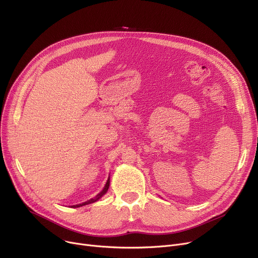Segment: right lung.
Wrapping results in <instances>:
<instances>
[{"instance_id":"right-lung-1","label":"right lung","mask_w":258,"mask_h":258,"mask_svg":"<svg viewBox=\"0 0 258 258\" xmlns=\"http://www.w3.org/2000/svg\"><path fill=\"white\" fill-rule=\"evenodd\" d=\"M108 187H110V177H108V179H107V181H106V184H105L104 188L102 189V190H101V191H100L96 197L93 198V199H91V200H89V201H87V202H85V203H83V204L73 205L72 207H73V208H78V207H81V206H85V205H88V204H92V203H95L96 201H98L102 196H104V195L106 194Z\"/></svg>"}]
</instances>
